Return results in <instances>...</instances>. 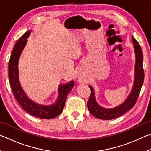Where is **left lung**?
<instances>
[{
  "instance_id": "1",
  "label": "left lung",
  "mask_w": 151,
  "mask_h": 151,
  "mask_svg": "<svg viewBox=\"0 0 151 151\" xmlns=\"http://www.w3.org/2000/svg\"><path fill=\"white\" fill-rule=\"evenodd\" d=\"M132 40L135 53L134 78L131 93L123 103L114 108H104L97 103L94 96L95 93L94 89L91 85L89 86V88H91V96L87 103L88 111L94 116L99 119L111 120L122 115L134 106L139 97L140 89L144 82V70L142 66L143 56L139 43L133 37H132Z\"/></svg>"
}]
</instances>
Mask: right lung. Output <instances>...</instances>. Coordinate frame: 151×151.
I'll return each instance as SVG.
<instances>
[{
    "mask_svg": "<svg viewBox=\"0 0 151 151\" xmlns=\"http://www.w3.org/2000/svg\"><path fill=\"white\" fill-rule=\"evenodd\" d=\"M31 30H28L18 40L11 53L9 63V77L12 91L18 103L22 108L31 115L43 119H51L58 116L63 112L68 94L74 86V81L58 85V95L55 103L43 105L35 103L27 95L19 81V61L20 55L26 46L27 39Z\"/></svg>",
    "mask_w": 151,
    "mask_h": 151,
    "instance_id": "obj_1",
    "label": "right lung"
}]
</instances>
